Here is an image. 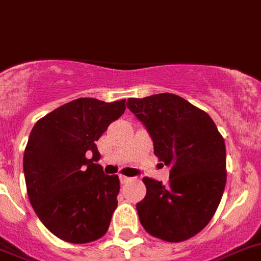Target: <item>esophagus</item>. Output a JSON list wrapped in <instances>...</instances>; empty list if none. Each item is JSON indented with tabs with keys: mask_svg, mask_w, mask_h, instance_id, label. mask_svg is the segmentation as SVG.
Returning a JSON list of instances; mask_svg holds the SVG:
<instances>
[{
	"mask_svg": "<svg viewBox=\"0 0 261 261\" xmlns=\"http://www.w3.org/2000/svg\"><path fill=\"white\" fill-rule=\"evenodd\" d=\"M119 180H121L122 184H127V182H130L131 181V177H127V176H123V174H121V176H119Z\"/></svg>",
	"mask_w": 261,
	"mask_h": 261,
	"instance_id": "esophagus-1",
	"label": "esophagus"
}]
</instances>
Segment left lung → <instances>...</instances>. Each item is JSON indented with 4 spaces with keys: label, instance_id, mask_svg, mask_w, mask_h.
I'll use <instances>...</instances> for the list:
<instances>
[{
    "label": "left lung",
    "instance_id": "8db88e82",
    "mask_svg": "<svg viewBox=\"0 0 261 261\" xmlns=\"http://www.w3.org/2000/svg\"><path fill=\"white\" fill-rule=\"evenodd\" d=\"M127 108L146 126L153 153L171 167L165 185L143 178L140 223L165 242L189 239L206 227L221 202L227 177L225 140L207 113L176 94L128 98Z\"/></svg>",
    "mask_w": 261,
    "mask_h": 261
}]
</instances>
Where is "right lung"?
I'll list each match as a JSON object with an SVG mask.
<instances>
[{
    "label": "right lung",
    "mask_w": 261,
    "mask_h": 261,
    "mask_svg": "<svg viewBox=\"0 0 261 261\" xmlns=\"http://www.w3.org/2000/svg\"><path fill=\"white\" fill-rule=\"evenodd\" d=\"M124 110L126 99L79 98L31 130L23 155L27 194L38 218L62 240L89 243L108 231L121 187L117 174L94 163L101 156L96 142Z\"/></svg>",
    "instance_id": "obj_1"
}]
</instances>
